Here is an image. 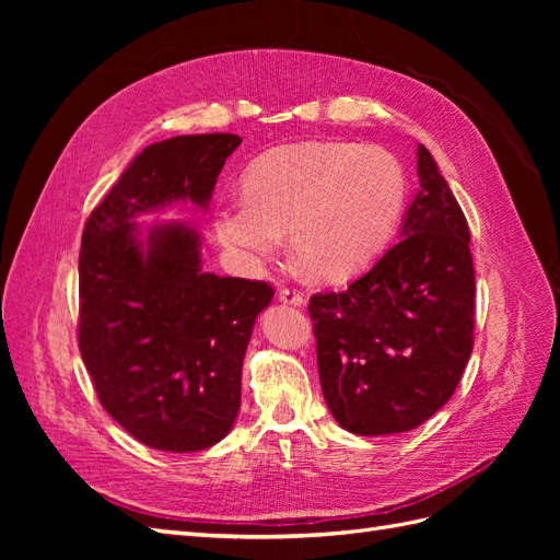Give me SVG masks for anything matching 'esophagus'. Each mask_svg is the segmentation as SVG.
<instances>
[{
  "mask_svg": "<svg viewBox=\"0 0 560 560\" xmlns=\"http://www.w3.org/2000/svg\"><path fill=\"white\" fill-rule=\"evenodd\" d=\"M278 299L282 303H292V306H303V303H306V296H303V292L294 290V287H282L278 292Z\"/></svg>",
  "mask_w": 560,
  "mask_h": 560,
  "instance_id": "34e87169",
  "label": "esophagus"
}]
</instances>
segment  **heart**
<instances>
[{
    "instance_id": "obj_1",
    "label": "heart",
    "mask_w": 560,
    "mask_h": 560,
    "mask_svg": "<svg viewBox=\"0 0 560 560\" xmlns=\"http://www.w3.org/2000/svg\"><path fill=\"white\" fill-rule=\"evenodd\" d=\"M406 177L381 147L306 142L249 165L245 194L217 202L214 231L241 259H268L290 231L299 264L338 282L374 261L401 217Z\"/></svg>"
}]
</instances>
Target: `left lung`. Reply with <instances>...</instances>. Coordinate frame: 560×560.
I'll use <instances>...</instances> for the list:
<instances>
[{"instance_id": "left-lung-1", "label": "left lung", "mask_w": 560, "mask_h": 560, "mask_svg": "<svg viewBox=\"0 0 560 560\" xmlns=\"http://www.w3.org/2000/svg\"><path fill=\"white\" fill-rule=\"evenodd\" d=\"M389 247L341 292L311 296L322 395L352 434L409 432L455 393L474 348L469 226L425 147Z\"/></svg>"}]
</instances>
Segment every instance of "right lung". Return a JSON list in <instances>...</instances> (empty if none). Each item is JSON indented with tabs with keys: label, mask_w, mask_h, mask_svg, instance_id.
Masks as SVG:
<instances>
[{
	"label": "right lung",
	"mask_w": 560,
	"mask_h": 560,
	"mask_svg": "<svg viewBox=\"0 0 560 560\" xmlns=\"http://www.w3.org/2000/svg\"><path fill=\"white\" fill-rule=\"evenodd\" d=\"M241 142L210 132L147 147L83 226L81 360L105 411L159 451H202L229 434L254 319L276 290L202 273L189 226H154L142 243L132 219L175 200L206 208Z\"/></svg>",
	"instance_id": "add662e5"
}]
</instances>
